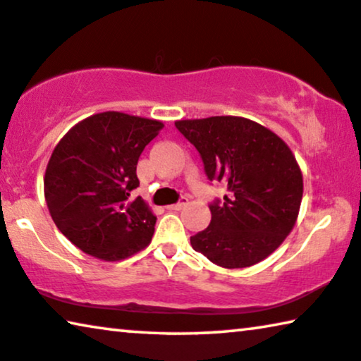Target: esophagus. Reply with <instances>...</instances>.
<instances>
[{
    "label": "esophagus",
    "instance_id": "1",
    "mask_svg": "<svg viewBox=\"0 0 361 361\" xmlns=\"http://www.w3.org/2000/svg\"><path fill=\"white\" fill-rule=\"evenodd\" d=\"M188 204V197H181L178 202L176 204H171V206H166V209H169V211H180L181 207H185Z\"/></svg>",
    "mask_w": 361,
    "mask_h": 361
}]
</instances>
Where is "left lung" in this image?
Returning <instances> with one entry per match:
<instances>
[{"label": "left lung", "instance_id": "obj_1", "mask_svg": "<svg viewBox=\"0 0 361 361\" xmlns=\"http://www.w3.org/2000/svg\"><path fill=\"white\" fill-rule=\"evenodd\" d=\"M201 154L209 180L227 186L211 204L212 220L191 236L214 264L240 269L272 255L297 222L303 175L292 150L271 129L241 116L175 121Z\"/></svg>", "mask_w": 361, "mask_h": 361}]
</instances>
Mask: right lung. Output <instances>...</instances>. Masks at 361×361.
Instances as JSON below:
<instances>
[{
    "label": "right lung",
    "instance_id": "right-lung-1",
    "mask_svg": "<svg viewBox=\"0 0 361 361\" xmlns=\"http://www.w3.org/2000/svg\"><path fill=\"white\" fill-rule=\"evenodd\" d=\"M162 121L97 113L61 137L48 160L43 191L58 230L85 255L121 261L146 248L154 235V212L142 197L136 165Z\"/></svg>",
    "mask_w": 361,
    "mask_h": 361
}]
</instances>
